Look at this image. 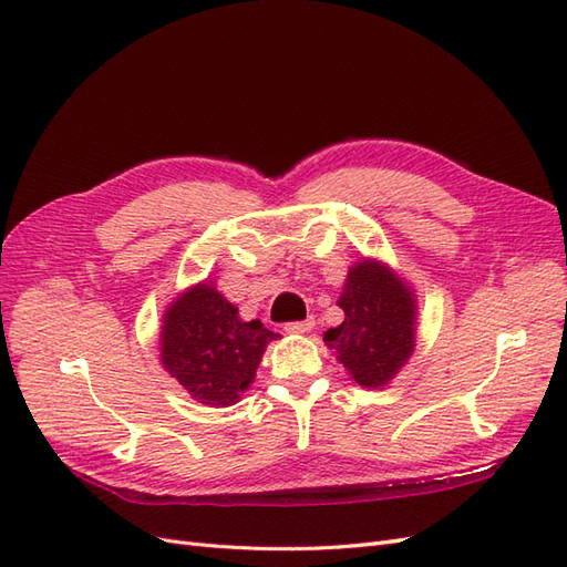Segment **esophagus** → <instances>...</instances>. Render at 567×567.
Segmentation results:
<instances>
[{"mask_svg": "<svg viewBox=\"0 0 567 567\" xmlns=\"http://www.w3.org/2000/svg\"><path fill=\"white\" fill-rule=\"evenodd\" d=\"M284 329L288 333H307V331L315 329V319L310 317V319H300V321H288Z\"/></svg>", "mask_w": 567, "mask_h": 567, "instance_id": "34e87169", "label": "esophagus"}]
</instances>
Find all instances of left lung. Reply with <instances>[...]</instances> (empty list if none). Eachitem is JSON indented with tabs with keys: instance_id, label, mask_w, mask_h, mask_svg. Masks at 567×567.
<instances>
[{
	"instance_id": "1",
	"label": "left lung",
	"mask_w": 567,
	"mask_h": 567,
	"mask_svg": "<svg viewBox=\"0 0 567 567\" xmlns=\"http://www.w3.org/2000/svg\"><path fill=\"white\" fill-rule=\"evenodd\" d=\"M346 321L323 333L352 379L364 388L385 385L414 352V298L392 274L362 260L350 269L338 300Z\"/></svg>"
}]
</instances>
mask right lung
Masks as SVG:
<instances>
[{
  "label": "right lung",
  "mask_w": 567,
  "mask_h": 567,
  "mask_svg": "<svg viewBox=\"0 0 567 567\" xmlns=\"http://www.w3.org/2000/svg\"><path fill=\"white\" fill-rule=\"evenodd\" d=\"M277 333L238 310L208 284L173 302L163 326L165 369L203 404L229 406L255 379L267 342Z\"/></svg>",
  "instance_id": "add662e5"
}]
</instances>
